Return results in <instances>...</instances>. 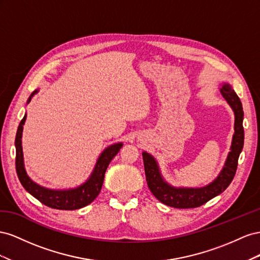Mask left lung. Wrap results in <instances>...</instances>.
Segmentation results:
<instances>
[{"label": "left lung", "mask_w": 260, "mask_h": 260, "mask_svg": "<svg viewBox=\"0 0 260 260\" xmlns=\"http://www.w3.org/2000/svg\"><path fill=\"white\" fill-rule=\"evenodd\" d=\"M220 93L232 108L235 121H234V134L232 144L224 167L221 170L216 180L204 187H174L167 183L163 179L158 162L150 153L143 152L145 174L148 187L159 202L174 208L186 209L196 208L209 202L210 199L220 195L222 191L231 184L237 169L240 153L244 146V128H243V107L240 98L232 89L231 85L223 84L220 88Z\"/></svg>", "instance_id": "left-lung-1"}]
</instances>
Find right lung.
<instances>
[{
    "instance_id": "right-lung-1",
    "label": "right lung",
    "mask_w": 260,
    "mask_h": 260,
    "mask_svg": "<svg viewBox=\"0 0 260 260\" xmlns=\"http://www.w3.org/2000/svg\"><path fill=\"white\" fill-rule=\"evenodd\" d=\"M37 92H38V90H35L30 94V97L27 100V103L30 102L34 94ZM26 116L27 114H25L23 120L20 121L16 133V138H15V147H16V162L15 163H16V172L18 179L21 185H23V187L43 205L58 210H75L83 208V207L92 203L101 190L107 168L109 167L111 160L120 151L123 144L117 143L106 148L99 155L97 163H95L93 171L89 176V179L85 183L79 185L78 187L70 189L47 188L35 183L28 176L25 170L23 147H21V135H23Z\"/></svg>"
}]
</instances>
